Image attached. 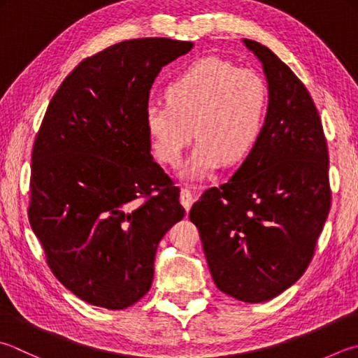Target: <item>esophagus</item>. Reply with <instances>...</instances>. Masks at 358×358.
<instances>
[{
  "mask_svg": "<svg viewBox=\"0 0 358 358\" xmlns=\"http://www.w3.org/2000/svg\"><path fill=\"white\" fill-rule=\"evenodd\" d=\"M180 204L185 207V210H190V207L193 204V194L190 192V188H182L180 190Z\"/></svg>",
  "mask_w": 358,
  "mask_h": 358,
  "instance_id": "1",
  "label": "esophagus"
}]
</instances>
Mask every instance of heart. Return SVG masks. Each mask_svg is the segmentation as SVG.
<instances>
[{
    "label": "heart",
    "mask_w": 358,
    "mask_h": 358,
    "mask_svg": "<svg viewBox=\"0 0 358 358\" xmlns=\"http://www.w3.org/2000/svg\"><path fill=\"white\" fill-rule=\"evenodd\" d=\"M166 103L145 109L154 156L176 165L194 136L196 145L180 170L184 179H204L224 162L245 160L265 131L269 93L257 71L220 57H202L170 80Z\"/></svg>",
    "instance_id": "1"
}]
</instances>
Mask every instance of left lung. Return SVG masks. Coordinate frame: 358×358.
Masks as SVG:
<instances>
[{
  "mask_svg": "<svg viewBox=\"0 0 358 358\" xmlns=\"http://www.w3.org/2000/svg\"><path fill=\"white\" fill-rule=\"evenodd\" d=\"M269 104L255 150L190 210L208 269L222 293L243 302L275 298L313 257L330 210L329 152L312 96L298 76L255 40Z\"/></svg>",
  "mask_w": 358,
  "mask_h": 358,
  "instance_id": "8db88e82",
  "label": "left lung"
}]
</instances>
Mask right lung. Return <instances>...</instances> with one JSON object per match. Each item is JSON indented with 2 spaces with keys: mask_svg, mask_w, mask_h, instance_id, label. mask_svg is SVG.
<instances>
[{
  "mask_svg": "<svg viewBox=\"0 0 358 358\" xmlns=\"http://www.w3.org/2000/svg\"><path fill=\"white\" fill-rule=\"evenodd\" d=\"M193 48L134 38L87 57L46 109L32 150L29 222L60 284L126 308L150 292L160 240L184 218L179 188L151 156L154 80Z\"/></svg>",
  "mask_w": 358,
  "mask_h": 358,
  "instance_id": "1",
  "label": "right lung"
}]
</instances>
